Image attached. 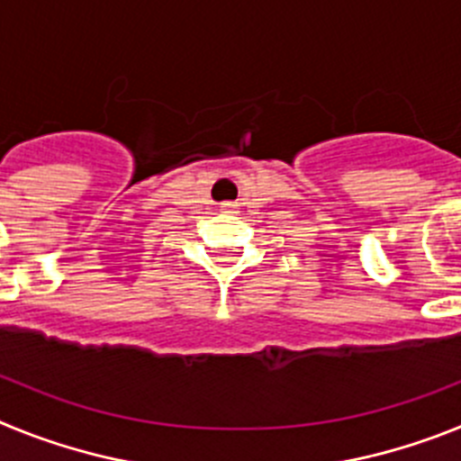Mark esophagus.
<instances>
[{
    "label": "esophagus",
    "mask_w": 461,
    "mask_h": 461,
    "mask_svg": "<svg viewBox=\"0 0 461 461\" xmlns=\"http://www.w3.org/2000/svg\"><path fill=\"white\" fill-rule=\"evenodd\" d=\"M221 210H235V203H221Z\"/></svg>",
    "instance_id": "34e87169"
}]
</instances>
